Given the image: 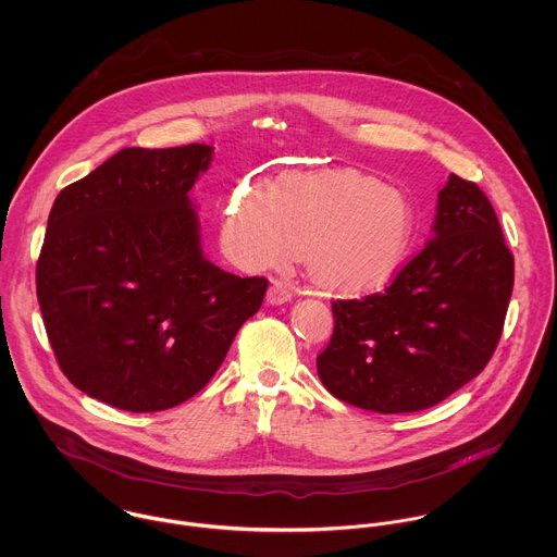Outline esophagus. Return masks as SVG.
<instances>
[{
	"instance_id": "34e87169",
	"label": "esophagus",
	"mask_w": 557,
	"mask_h": 557,
	"mask_svg": "<svg viewBox=\"0 0 557 557\" xmlns=\"http://www.w3.org/2000/svg\"><path fill=\"white\" fill-rule=\"evenodd\" d=\"M292 296H294V292L287 283H283L278 278H274L270 283V289H268V302L270 305H285V302L292 300Z\"/></svg>"
}]
</instances>
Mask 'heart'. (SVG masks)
<instances>
[{"instance_id":"heart-1","label":"heart","mask_w":557,"mask_h":557,"mask_svg":"<svg viewBox=\"0 0 557 557\" xmlns=\"http://www.w3.org/2000/svg\"><path fill=\"white\" fill-rule=\"evenodd\" d=\"M413 232L407 197L360 171L285 175L274 197L242 188L225 219L227 248L246 263L270 265L305 250L313 281L336 292L367 289L391 276Z\"/></svg>"}]
</instances>
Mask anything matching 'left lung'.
<instances>
[{"label": "left lung", "mask_w": 557, "mask_h": 557, "mask_svg": "<svg viewBox=\"0 0 557 557\" xmlns=\"http://www.w3.org/2000/svg\"><path fill=\"white\" fill-rule=\"evenodd\" d=\"M433 239L375 294L332 300L334 330L318 356L330 395L377 413L450 397L491 360L508 311L515 257L478 184L450 175Z\"/></svg>", "instance_id": "obj_1"}]
</instances>
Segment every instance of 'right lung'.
<instances>
[{"instance_id": "1", "label": "right lung", "mask_w": 557, "mask_h": 557, "mask_svg": "<svg viewBox=\"0 0 557 557\" xmlns=\"http://www.w3.org/2000/svg\"><path fill=\"white\" fill-rule=\"evenodd\" d=\"M212 148H126L66 186L49 214L36 294L62 373L87 397L148 413L197 395L268 278L201 252L188 199Z\"/></svg>"}]
</instances>
